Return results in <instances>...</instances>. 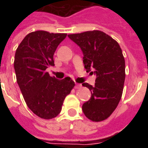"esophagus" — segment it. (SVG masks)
Here are the masks:
<instances>
[{"instance_id":"esophagus-1","label":"esophagus","mask_w":148,"mask_h":148,"mask_svg":"<svg viewBox=\"0 0 148 148\" xmlns=\"http://www.w3.org/2000/svg\"><path fill=\"white\" fill-rule=\"evenodd\" d=\"M75 89H80L81 87H82V85L81 84H78V83H75Z\"/></svg>"}]
</instances>
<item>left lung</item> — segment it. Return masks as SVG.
<instances>
[{
    "label": "left lung",
    "mask_w": 148,
    "mask_h": 148,
    "mask_svg": "<svg viewBox=\"0 0 148 148\" xmlns=\"http://www.w3.org/2000/svg\"><path fill=\"white\" fill-rule=\"evenodd\" d=\"M68 37L83 52L85 69H94L97 75L94 86L82 84L91 91V97L83 104L82 111L90 121H105L117 107L123 93L125 61L122 50L115 39L101 31L70 34Z\"/></svg>",
    "instance_id": "obj_1"
}]
</instances>
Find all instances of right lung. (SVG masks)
<instances>
[{
    "label": "right lung",
    "instance_id": "obj_1",
    "mask_svg": "<svg viewBox=\"0 0 148 148\" xmlns=\"http://www.w3.org/2000/svg\"><path fill=\"white\" fill-rule=\"evenodd\" d=\"M66 37V33L33 32L24 37L15 54L16 82L24 101L35 114L45 120L60 113L65 97L75 86L71 77L58 80L46 71L55 66V51Z\"/></svg>",
    "mask_w": 148,
    "mask_h": 148
}]
</instances>
